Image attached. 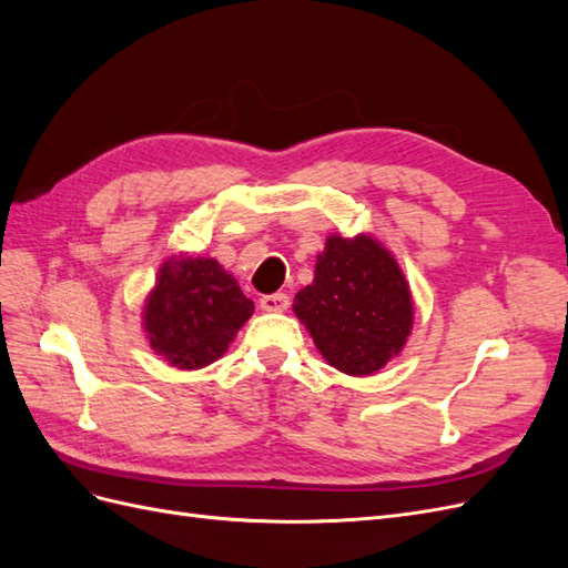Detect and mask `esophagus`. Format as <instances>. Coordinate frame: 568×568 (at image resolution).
<instances>
[{"label":"esophagus","instance_id":"34e87169","mask_svg":"<svg viewBox=\"0 0 568 568\" xmlns=\"http://www.w3.org/2000/svg\"><path fill=\"white\" fill-rule=\"evenodd\" d=\"M261 307L265 313H284L288 307V296L286 294H270L261 298Z\"/></svg>","mask_w":568,"mask_h":568}]
</instances>
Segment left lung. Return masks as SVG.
Returning a JSON list of instances; mask_svg holds the SVG:
<instances>
[{"mask_svg": "<svg viewBox=\"0 0 568 568\" xmlns=\"http://www.w3.org/2000/svg\"><path fill=\"white\" fill-rule=\"evenodd\" d=\"M294 313L326 363L353 376L379 372L398 355L415 320L403 270L369 234L326 239Z\"/></svg>", "mask_w": 568, "mask_h": 568, "instance_id": "1", "label": "left lung"}]
</instances>
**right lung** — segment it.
<instances>
[{
  "instance_id": "right-lung-1",
  "label": "right lung",
  "mask_w": 568,
  "mask_h": 568,
  "mask_svg": "<svg viewBox=\"0 0 568 568\" xmlns=\"http://www.w3.org/2000/svg\"><path fill=\"white\" fill-rule=\"evenodd\" d=\"M253 315L232 274L215 257L173 255L161 265L144 303L149 346L180 369H201L225 355Z\"/></svg>"
}]
</instances>
